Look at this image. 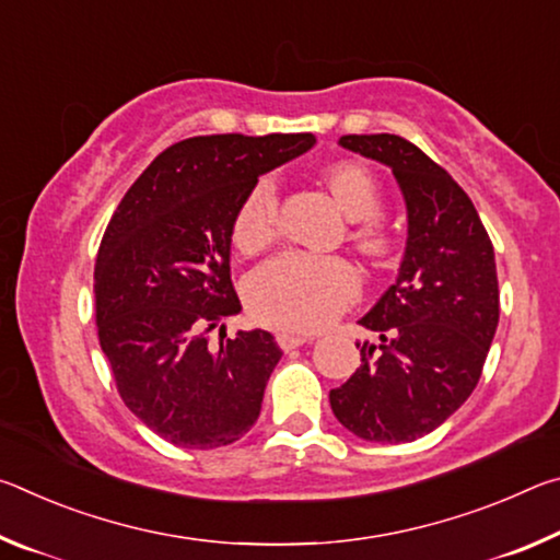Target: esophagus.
I'll list each match as a JSON object with an SVG mask.
<instances>
[{"label": "esophagus", "mask_w": 560, "mask_h": 560, "mask_svg": "<svg viewBox=\"0 0 560 560\" xmlns=\"http://www.w3.org/2000/svg\"><path fill=\"white\" fill-rule=\"evenodd\" d=\"M277 340H279V346H281V350H293V348H301L303 343H308L311 340V336H301V334H289V330H283V334H279L277 336Z\"/></svg>", "instance_id": "obj_1"}]
</instances>
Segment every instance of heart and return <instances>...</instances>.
Here are the masks:
<instances>
[{
    "mask_svg": "<svg viewBox=\"0 0 560 560\" xmlns=\"http://www.w3.org/2000/svg\"><path fill=\"white\" fill-rule=\"evenodd\" d=\"M326 183L348 217L358 220L355 242L368 254L387 249V232L375 220L383 195L371 170L360 163H336L326 170ZM279 226V187L259 177L244 195L234 214L232 236L244 254L269 246ZM246 303L259 324L283 330H318L338 318L358 299L360 271L343 257L311 252H283L252 273Z\"/></svg>",
    "mask_w": 560,
    "mask_h": 560,
    "instance_id": "obj_1",
    "label": "heart"
}]
</instances>
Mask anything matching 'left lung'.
Instances as JSON below:
<instances>
[{"label": "left lung", "instance_id": "left-lung-1", "mask_svg": "<svg viewBox=\"0 0 560 560\" xmlns=\"http://www.w3.org/2000/svg\"><path fill=\"white\" fill-rule=\"evenodd\" d=\"M346 150L393 170L407 207L397 279L358 320L360 368L330 390V410L360 440L412 442L464 405L499 326L494 246L447 170L390 132L343 136Z\"/></svg>", "mask_w": 560, "mask_h": 560}]
</instances>
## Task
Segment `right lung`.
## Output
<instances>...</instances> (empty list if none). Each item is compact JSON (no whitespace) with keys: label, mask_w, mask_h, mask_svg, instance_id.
<instances>
[{"label":"right lung","mask_w":560,"mask_h":560,"mask_svg":"<svg viewBox=\"0 0 560 560\" xmlns=\"http://www.w3.org/2000/svg\"><path fill=\"white\" fill-rule=\"evenodd\" d=\"M314 143L311 132L179 140L110 217L93 271L101 350L128 410L175 447H224L257 422L283 353L261 328L226 338L224 318L242 311L232 224L259 175ZM212 327L220 347L209 343Z\"/></svg>","instance_id":"add662e5"}]
</instances>
